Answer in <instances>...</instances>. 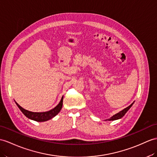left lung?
<instances>
[{"mask_svg":"<svg viewBox=\"0 0 157 157\" xmlns=\"http://www.w3.org/2000/svg\"><path fill=\"white\" fill-rule=\"evenodd\" d=\"M134 102L132 103V104L127 106V108H125L124 109H123V110H121V111H120L119 113H118L117 114H114V115H113L112 117H110L109 119H107L106 121H115V120H117V119H120V118H121L122 117H123L124 114H126V113H127L128 110L130 109V108L131 107V106H132Z\"/></svg>","mask_w":157,"mask_h":157,"instance_id":"left-lung-1","label":"left lung"}]
</instances>
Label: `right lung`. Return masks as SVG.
Returning <instances> with one entry per match:
<instances>
[{
	"label": "right lung",
	"instance_id": "obj_1",
	"mask_svg": "<svg viewBox=\"0 0 157 157\" xmlns=\"http://www.w3.org/2000/svg\"><path fill=\"white\" fill-rule=\"evenodd\" d=\"M63 97H62V98H61V100L58 104V105L55 106L54 109L50 110L49 111L43 112V113H34V112L29 111V110L21 107V106L19 105L17 102H16V104L18 106L19 109L21 110V112L23 113L26 117L30 118V119L35 121L37 122H44V121H47L51 119V118L55 117L56 114L60 111L61 109L63 107Z\"/></svg>",
	"mask_w": 157,
	"mask_h": 157
}]
</instances>
